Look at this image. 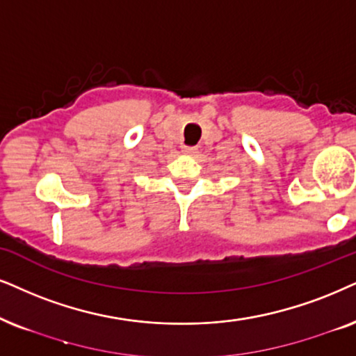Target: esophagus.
I'll list each match as a JSON object with an SVG mask.
<instances>
[{
    "mask_svg": "<svg viewBox=\"0 0 356 356\" xmlns=\"http://www.w3.org/2000/svg\"><path fill=\"white\" fill-rule=\"evenodd\" d=\"M182 152H184V154L193 156V154H197V147H193V146H184Z\"/></svg>",
    "mask_w": 356,
    "mask_h": 356,
    "instance_id": "esophagus-1",
    "label": "esophagus"
}]
</instances>
